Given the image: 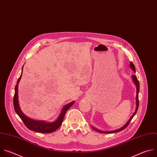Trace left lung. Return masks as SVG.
<instances>
[{
	"instance_id": "1",
	"label": "left lung",
	"mask_w": 157,
	"mask_h": 157,
	"mask_svg": "<svg viewBox=\"0 0 157 157\" xmlns=\"http://www.w3.org/2000/svg\"><path fill=\"white\" fill-rule=\"evenodd\" d=\"M130 67H131V69H132L134 72H136V68H135V66H134V64L132 63V62H131V63H130ZM132 78H133V80H134V82H135V83H136V86H137V97H136V105H137V107H136V111H135L134 113V114H133V115L131 117V118L129 119V120L128 121V122L126 124H125L124 126L122 128H121V129H117V130H115V131H109V132H103V131H100V130L96 129L95 128H94L91 127L94 130H95V131H97V132H100V133H105V134L108 133V134H109V133H114V132H117L121 131H122V130H123V129H126V128L128 127V125L129 124V123L131 122V121L132 119L133 118V117L135 116V114H136V113H137V109H138V108H139V80H138V79H137V78L136 75H132Z\"/></svg>"
}]
</instances>
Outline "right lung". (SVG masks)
<instances>
[{
  "mask_svg": "<svg viewBox=\"0 0 157 157\" xmlns=\"http://www.w3.org/2000/svg\"><path fill=\"white\" fill-rule=\"evenodd\" d=\"M21 75H22V72L20 75V77L18 78L17 82V85H15V94H14V97H13V106H14L15 112L21 118V119L22 120V121L23 122L26 128L29 130L37 132L45 133V134L51 133L56 131L62 124L67 111L70 108V107H71L74 105V101L67 104L63 108H62L60 116H59L57 119L54 122L47 123L44 121H35L27 117L21 111L19 107L18 100V86L19 82L21 77Z\"/></svg>",
  "mask_w": 157,
  "mask_h": 157,
  "instance_id": "add662e5",
  "label": "right lung"
}]
</instances>
